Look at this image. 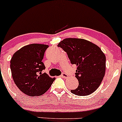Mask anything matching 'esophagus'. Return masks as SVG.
<instances>
[{
	"mask_svg": "<svg viewBox=\"0 0 122 122\" xmlns=\"http://www.w3.org/2000/svg\"><path fill=\"white\" fill-rule=\"evenodd\" d=\"M61 77H62V78H64V79H67V78L68 77V76L66 73H63L62 75H61Z\"/></svg>",
	"mask_w": 122,
	"mask_h": 122,
	"instance_id": "esophagus-1",
	"label": "esophagus"
}]
</instances>
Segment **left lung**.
<instances>
[{
    "label": "left lung",
    "mask_w": 122,
    "mask_h": 122,
    "mask_svg": "<svg viewBox=\"0 0 122 122\" xmlns=\"http://www.w3.org/2000/svg\"><path fill=\"white\" fill-rule=\"evenodd\" d=\"M68 54L71 64H76L75 77L79 86L71 91L78 96H87L97 89L106 72V56L101 49L89 41L66 38L58 43Z\"/></svg>",
    "instance_id": "8db88e82"
}]
</instances>
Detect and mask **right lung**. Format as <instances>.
Wrapping results in <instances>:
<instances>
[{
    "label": "right lung",
    "mask_w": 122,
    "mask_h": 122,
    "mask_svg": "<svg viewBox=\"0 0 122 122\" xmlns=\"http://www.w3.org/2000/svg\"><path fill=\"white\" fill-rule=\"evenodd\" d=\"M48 45L33 43L22 47L12 56L10 68L12 79L25 94L38 96L49 89L55 80L42 71L45 69L42 62Z\"/></svg>",
    "instance_id": "right-lung-1"
}]
</instances>
